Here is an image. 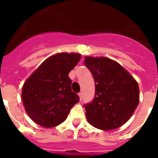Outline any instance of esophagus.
Listing matches in <instances>:
<instances>
[{"instance_id": "esophagus-1", "label": "esophagus", "mask_w": 158, "mask_h": 158, "mask_svg": "<svg viewBox=\"0 0 158 158\" xmlns=\"http://www.w3.org/2000/svg\"><path fill=\"white\" fill-rule=\"evenodd\" d=\"M78 96H79V97H80V100H82V93H78Z\"/></svg>"}]
</instances>
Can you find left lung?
Returning <instances> with one entry per match:
<instances>
[{"instance_id": "1", "label": "left lung", "mask_w": 158, "mask_h": 158, "mask_svg": "<svg viewBox=\"0 0 158 158\" xmlns=\"http://www.w3.org/2000/svg\"><path fill=\"white\" fill-rule=\"evenodd\" d=\"M85 59L95 81L94 99L84 105L86 118L98 129H116L127 122L138 107L139 85L115 61L104 57Z\"/></svg>"}]
</instances>
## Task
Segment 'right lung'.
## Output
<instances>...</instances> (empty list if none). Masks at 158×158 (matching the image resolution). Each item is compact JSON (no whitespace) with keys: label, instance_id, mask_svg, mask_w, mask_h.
Listing matches in <instances>:
<instances>
[{"label":"right lung","instance_id":"right-lung-1","mask_svg":"<svg viewBox=\"0 0 158 158\" xmlns=\"http://www.w3.org/2000/svg\"><path fill=\"white\" fill-rule=\"evenodd\" d=\"M81 54L61 53L45 60L26 81L22 100L32 120L45 127L63 123L80 98L71 90L68 74L79 62Z\"/></svg>","mask_w":158,"mask_h":158}]
</instances>
